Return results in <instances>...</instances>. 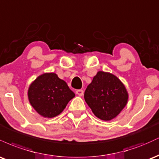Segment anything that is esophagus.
I'll return each mask as SVG.
<instances>
[{
	"label": "esophagus",
	"instance_id": "34e87169",
	"mask_svg": "<svg viewBox=\"0 0 159 159\" xmlns=\"http://www.w3.org/2000/svg\"><path fill=\"white\" fill-rule=\"evenodd\" d=\"M76 94L79 96H82L84 95V90H76Z\"/></svg>",
	"mask_w": 159,
	"mask_h": 159
}]
</instances>
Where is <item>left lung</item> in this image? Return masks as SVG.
I'll return each mask as SVG.
<instances>
[{
    "mask_svg": "<svg viewBox=\"0 0 159 159\" xmlns=\"http://www.w3.org/2000/svg\"><path fill=\"white\" fill-rule=\"evenodd\" d=\"M84 99L96 117L110 121L127 105L129 93L116 76L98 71L86 89Z\"/></svg>",
    "mask_w": 159,
    "mask_h": 159,
    "instance_id": "left-lung-1",
    "label": "left lung"
}]
</instances>
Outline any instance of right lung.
I'll use <instances>...</instances> for the list:
<instances>
[{
	"instance_id": "right-lung-1",
	"label": "right lung",
	"mask_w": 159,
	"mask_h": 159,
	"mask_svg": "<svg viewBox=\"0 0 159 159\" xmlns=\"http://www.w3.org/2000/svg\"><path fill=\"white\" fill-rule=\"evenodd\" d=\"M27 96L31 106L40 116L52 118L62 113L75 94L56 73L46 72L30 84Z\"/></svg>"
}]
</instances>
